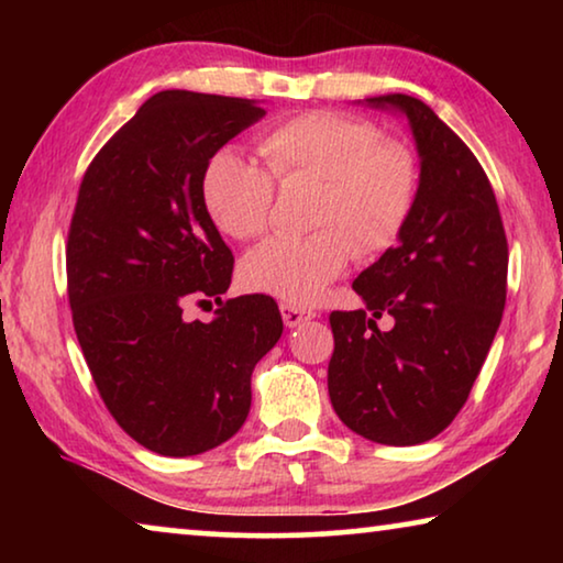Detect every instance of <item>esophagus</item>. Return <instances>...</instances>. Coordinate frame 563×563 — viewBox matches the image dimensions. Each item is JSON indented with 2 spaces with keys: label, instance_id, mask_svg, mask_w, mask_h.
Listing matches in <instances>:
<instances>
[{
  "label": "esophagus",
  "instance_id": "34e87169",
  "mask_svg": "<svg viewBox=\"0 0 563 563\" xmlns=\"http://www.w3.org/2000/svg\"><path fill=\"white\" fill-rule=\"evenodd\" d=\"M280 316H283V322L288 328H300L302 322H308L316 318V312L312 310H305V308H298V305H290V302H283L280 305Z\"/></svg>",
  "mask_w": 563,
  "mask_h": 563
}]
</instances>
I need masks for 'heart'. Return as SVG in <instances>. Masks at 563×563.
<instances>
[{
	"label": "heart",
	"mask_w": 563,
	"mask_h": 563,
	"mask_svg": "<svg viewBox=\"0 0 563 563\" xmlns=\"http://www.w3.org/2000/svg\"><path fill=\"white\" fill-rule=\"evenodd\" d=\"M265 168L235 148L206 161L201 201L211 223L233 241L265 233L273 216V180H318L308 235H275L241 261V283L290 305L318 302L355 251L393 245L412 216L415 156L379 141L373 123L338 111H305L275 123L258 144Z\"/></svg>",
	"instance_id": "1"
}]
</instances>
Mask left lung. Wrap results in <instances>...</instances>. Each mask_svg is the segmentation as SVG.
Here are the masks:
<instances>
[{
  "instance_id": "8db88e82",
  "label": "left lung",
  "mask_w": 563,
  "mask_h": 563,
  "mask_svg": "<svg viewBox=\"0 0 563 563\" xmlns=\"http://www.w3.org/2000/svg\"><path fill=\"white\" fill-rule=\"evenodd\" d=\"M362 103L407 119L419 184L397 245L352 283L365 308L330 316L328 393L352 432L409 446L440 434L470 397L507 302L509 247L487 174L427 103ZM387 314L394 325L379 331Z\"/></svg>"
}]
</instances>
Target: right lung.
Returning a JSON list of instances; mask_svg holds the SVG:
<instances>
[{
  "label": "right lung",
  "mask_w": 563,
  "mask_h": 563,
  "mask_svg": "<svg viewBox=\"0 0 563 563\" xmlns=\"http://www.w3.org/2000/svg\"><path fill=\"white\" fill-rule=\"evenodd\" d=\"M263 117L253 99L158 91L81 180L66 243L74 330L103 405L156 454L231 440L283 335L268 295L221 300L233 253L201 201L206 161ZM213 299L211 323L185 320L190 301Z\"/></svg>",
  "instance_id": "obj_1"
}]
</instances>
